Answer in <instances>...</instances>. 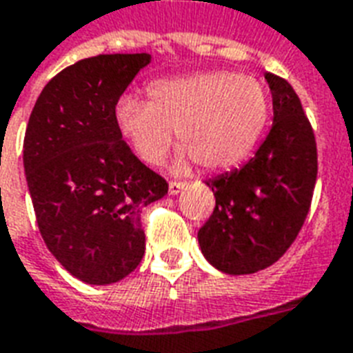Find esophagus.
Returning a JSON list of instances; mask_svg holds the SVG:
<instances>
[{
  "instance_id": "esophagus-1",
  "label": "esophagus",
  "mask_w": 353,
  "mask_h": 353,
  "mask_svg": "<svg viewBox=\"0 0 353 353\" xmlns=\"http://www.w3.org/2000/svg\"><path fill=\"white\" fill-rule=\"evenodd\" d=\"M185 182H176V180H171L169 182V195H176L180 193V190H184Z\"/></svg>"
}]
</instances>
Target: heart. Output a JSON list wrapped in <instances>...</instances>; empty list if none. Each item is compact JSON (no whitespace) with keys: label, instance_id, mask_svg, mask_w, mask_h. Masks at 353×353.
<instances>
[{"label":"heart","instance_id":"obj_1","mask_svg":"<svg viewBox=\"0 0 353 353\" xmlns=\"http://www.w3.org/2000/svg\"><path fill=\"white\" fill-rule=\"evenodd\" d=\"M269 116L265 84L226 70L158 79L147 86V101L123 97L116 106L117 128L143 162H162L176 130L184 145L179 162L191 157L208 171L243 162Z\"/></svg>","mask_w":353,"mask_h":353}]
</instances>
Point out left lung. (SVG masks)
Returning <instances> with one entry per match:
<instances>
[{
  "label": "left lung",
  "mask_w": 353,
  "mask_h": 353,
  "mask_svg": "<svg viewBox=\"0 0 353 353\" xmlns=\"http://www.w3.org/2000/svg\"><path fill=\"white\" fill-rule=\"evenodd\" d=\"M272 128L241 169L206 180L214 214L199 230L204 258L226 274H252L276 263L299 236L316 182V141L293 86L265 73Z\"/></svg>",
  "instance_id": "8db88e82"
}]
</instances>
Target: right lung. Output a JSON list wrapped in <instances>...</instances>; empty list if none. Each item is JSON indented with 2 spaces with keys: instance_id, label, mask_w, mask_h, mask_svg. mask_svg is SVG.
<instances>
[{
  "instance_id": "add662e5",
  "label": "right lung",
  "mask_w": 353,
  "mask_h": 353,
  "mask_svg": "<svg viewBox=\"0 0 353 353\" xmlns=\"http://www.w3.org/2000/svg\"><path fill=\"white\" fill-rule=\"evenodd\" d=\"M149 62V53L79 60L43 86L27 123L23 168L38 228L84 283H116L138 267L141 212L168 193L116 123L117 101Z\"/></svg>"
}]
</instances>
